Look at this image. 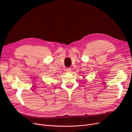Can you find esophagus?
Wrapping results in <instances>:
<instances>
[{"instance_id": "esophagus-1", "label": "esophagus", "mask_w": 132, "mask_h": 132, "mask_svg": "<svg viewBox=\"0 0 132 132\" xmlns=\"http://www.w3.org/2000/svg\"><path fill=\"white\" fill-rule=\"evenodd\" d=\"M71 71V68L68 67V68H66V72H67V73H70Z\"/></svg>"}]
</instances>
